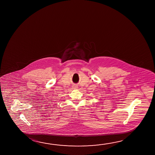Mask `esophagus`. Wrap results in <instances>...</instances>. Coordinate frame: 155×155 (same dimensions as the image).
Segmentation results:
<instances>
[{"label": "esophagus", "instance_id": "obj_1", "mask_svg": "<svg viewBox=\"0 0 155 155\" xmlns=\"http://www.w3.org/2000/svg\"><path fill=\"white\" fill-rule=\"evenodd\" d=\"M74 89H77L78 86H77L76 85H74V86H72Z\"/></svg>", "mask_w": 155, "mask_h": 155}]
</instances>
